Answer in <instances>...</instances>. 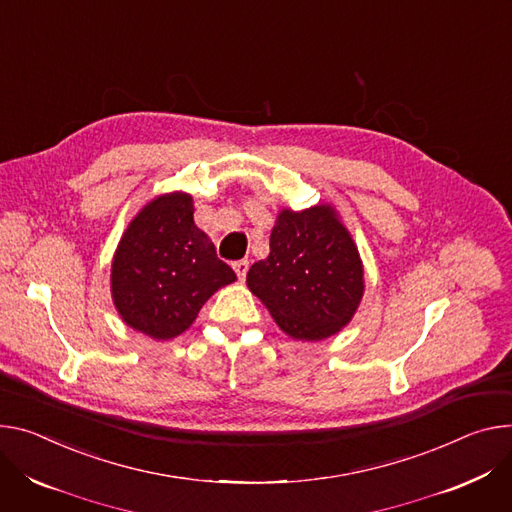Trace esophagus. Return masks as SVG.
<instances>
[{
    "label": "esophagus",
    "mask_w": 512,
    "mask_h": 512,
    "mask_svg": "<svg viewBox=\"0 0 512 512\" xmlns=\"http://www.w3.org/2000/svg\"><path fill=\"white\" fill-rule=\"evenodd\" d=\"M232 269H235V273L239 275V280H245V277H247V271H249V261H247V259L235 261V265H232Z\"/></svg>",
    "instance_id": "1"
}]
</instances>
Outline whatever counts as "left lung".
<instances>
[{"label":"left lung","mask_w":512,"mask_h":512,"mask_svg":"<svg viewBox=\"0 0 512 512\" xmlns=\"http://www.w3.org/2000/svg\"><path fill=\"white\" fill-rule=\"evenodd\" d=\"M249 290L292 339L337 335L363 298V263L331 204L302 212L284 208L269 239V255L251 265Z\"/></svg>","instance_id":"8db88e82"}]
</instances>
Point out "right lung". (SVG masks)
Wrapping results in <instances>:
<instances>
[{"label":"right lung","instance_id":"add662e5","mask_svg":"<svg viewBox=\"0 0 512 512\" xmlns=\"http://www.w3.org/2000/svg\"><path fill=\"white\" fill-rule=\"evenodd\" d=\"M237 280L194 222V200L171 192L138 212L112 261V300L122 320L155 341L192 327L200 308Z\"/></svg>","mask_w":512,"mask_h":512}]
</instances>
